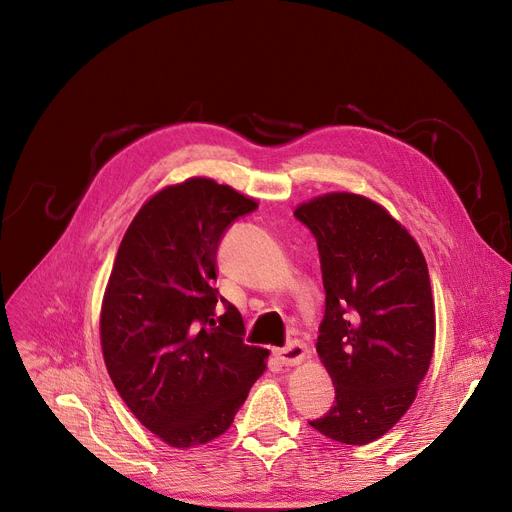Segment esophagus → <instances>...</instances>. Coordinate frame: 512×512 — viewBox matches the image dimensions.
Segmentation results:
<instances>
[{
    "label": "esophagus",
    "mask_w": 512,
    "mask_h": 512,
    "mask_svg": "<svg viewBox=\"0 0 512 512\" xmlns=\"http://www.w3.org/2000/svg\"><path fill=\"white\" fill-rule=\"evenodd\" d=\"M309 355V348L303 342H290L284 348H278L276 357L282 365L286 367H294V365H301Z\"/></svg>",
    "instance_id": "obj_1"
}]
</instances>
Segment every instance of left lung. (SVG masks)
Returning <instances> with one entry per match:
<instances>
[{
    "label": "left lung",
    "instance_id": "8db88e82",
    "mask_svg": "<svg viewBox=\"0 0 512 512\" xmlns=\"http://www.w3.org/2000/svg\"><path fill=\"white\" fill-rule=\"evenodd\" d=\"M294 215L317 240L326 315L315 348L336 388V405L311 427L363 446L409 411L432 361L427 263L409 230L363 195H319Z\"/></svg>",
    "mask_w": 512,
    "mask_h": 512
}]
</instances>
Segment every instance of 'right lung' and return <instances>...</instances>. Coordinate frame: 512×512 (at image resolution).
Returning <instances> with one entry per match:
<instances>
[{"label":"right lung","mask_w":512,"mask_h":512,"mask_svg":"<svg viewBox=\"0 0 512 512\" xmlns=\"http://www.w3.org/2000/svg\"><path fill=\"white\" fill-rule=\"evenodd\" d=\"M257 201L195 176L161 188L134 215L107 280L99 332L107 373L151 434L172 448L220 438L270 351L242 340L230 303L214 317L215 253Z\"/></svg>","instance_id":"obj_1"}]
</instances>
